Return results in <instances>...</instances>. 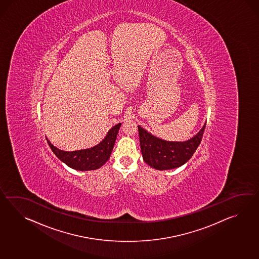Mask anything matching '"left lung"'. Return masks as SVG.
Segmentation results:
<instances>
[{"label": "left lung", "instance_id": "left-lung-1", "mask_svg": "<svg viewBox=\"0 0 259 259\" xmlns=\"http://www.w3.org/2000/svg\"><path fill=\"white\" fill-rule=\"evenodd\" d=\"M206 122L193 138L187 141H167L157 138L138 125L139 142L143 160L157 170L175 169L185 164L201 143Z\"/></svg>", "mask_w": 259, "mask_h": 259}]
</instances>
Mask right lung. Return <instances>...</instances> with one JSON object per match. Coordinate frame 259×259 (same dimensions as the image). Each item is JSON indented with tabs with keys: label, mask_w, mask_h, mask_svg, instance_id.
<instances>
[{
	"label": "right lung",
	"mask_w": 259,
	"mask_h": 259,
	"mask_svg": "<svg viewBox=\"0 0 259 259\" xmlns=\"http://www.w3.org/2000/svg\"><path fill=\"white\" fill-rule=\"evenodd\" d=\"M121 124L118 123L115 126L111 127L100 143L89 149L65 151L55 147L48 139L47 142L58 159L70 168L78 171L96 170L103 166L106 161L109 160Z\"/></svg>",
	"instance_id": "right-lung-1"
}]
</instances>
